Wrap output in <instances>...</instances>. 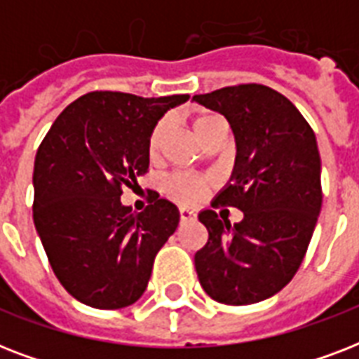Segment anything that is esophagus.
I'll return each instance as SVG.
<instances>
[{"label": "esophagus", "instance_id": "obj_1", "mask_svg": "<svg viewBox=\"0 0 359 359\" xmlns=\"http://www.w3.org/2000/svg\"><path fill=\"white\" fill-rule=\"evenodd\" d=\"M191 219H196V214L188 208H180V222L184 224V222H191Z\"/></svg>", "mask_w": 359, "mask_h": 359}]
</instances>
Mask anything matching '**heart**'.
<instances>
[{
  "label": "heart",
  "mask_w": 359,
  "mask_h": 359,
  "mask_svg": "<svg viewBox=\"0 0 359 359\" xmlns=\"http://www.w3.org/2000/svg\"><path fill=\"white\" fill-rule=\"evenodd\" d=\"M222 121V117L212 114L199 115L196 121H194V132L201 141H205L210 134V128L214 124ZM165 130H168V123L165 121H160V123L152 128L151 135H149V143H147V151H149V156L156 158L158 152H160V147H162V140L165 135ZM205 180L196 179V177H173V179L168 182V194L171 197H175L177 201L186 203V205H196L199 199L205 194Z\"/></svg>",
  "instance_id": "obj_1"
}]
</instances>
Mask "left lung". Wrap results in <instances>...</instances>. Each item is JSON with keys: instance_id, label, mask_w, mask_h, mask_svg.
<instances>
[{"instance_id": "obj_1", "label": "left lung", "mask_w": 359, "mask_h": 359, "mask_svg": "<svg viewBox=\"0 0 359 359\" xmlns=\"http://www.w3.org/2000/svg\"><path fill=\"white\" fill-rule=\"evenodd\" d=\"M194 100L224 115L235 134V169L212 207L244 214L235 225L214 210L199 214L208 240L196 253L197 278L219 304H257L294 278L317 225V137L294 104L266 86L224 87Z\"/></svg>"}]
</instances>
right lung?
Listing matches in <instances>:
<instances>
[{
    "mask_svg": "<svg viewBox=\"0 0 359 359\" xmlns=\"http://www.w3.org/2000/svg\"><path fill=\"white\" fill-rule=\"evenodd\" d=\"M188 95L143 98L87 93L61 111L35 156L33 222L53 273L97 309L132 306L152 262L179 225V208L152 194L135 214L121 203L149 169V135Z\"/></svg>",
    "mask_w": 359,
    "mask_h": 359,
    "instance_id": "obj_1",
    "label": "right lung"
}]
</instances>
